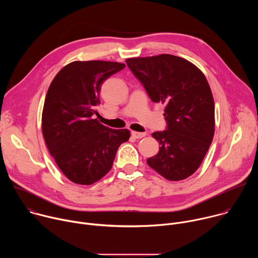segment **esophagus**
Returning <instances> with one entry per match:
<instances>
[{
  "label": "esophagus",
  "mask_w": 258,
  "mask_h": 258,
  "mask_svg": "<svg viewBox=\"0 0 258 258\" xmlns=\"http://www.w3.org/2000/svg\"><path fill=\"white\" fill-rule=\"evenodd\" d=\"M132 136L135 139H142L146 136V133H139V132H132Z\"/></svg>",
  "instance_id": "34e87169"
}]
</instances>
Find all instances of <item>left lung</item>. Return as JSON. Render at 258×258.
I'll use <instances>...</instances> for the list:
<instances>
[{
    "label": "left lung",
    "mask_w": 258,
    "mask_h": 258,
    "mask_svg": "<svg viewBox=\"0 0 258 258\" xmlns=\"http://www.w3.org/2000/svg\"><path fill=\"white\" fill-rule=\"evenodd\" d=\"M125 62L150 99L165 105L167 127L152 134L160 148L147 163L168 180L189 177L214 136V101L205 76L190 61L169 54Z\"/></svg>",
    "instance_id": "1"
}]
</instances>
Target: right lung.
Segmentation results:
<instances>
[{"label": "right lung", "instance_id": "1", "mask_svg": "<svg viewBox=\"0 0 258 258\" xmlns=\"http://www.w3.org/2000/svg\"><path fill=\"white\" fill-rule=\"evenodd\" d=\"M125 64L75 61L52 81L44 103L42 132L47 148L64 175L78 185H92L113 165L128 130L109 128L94 119L101 86Z\"/></svg>", "mask_w": 258, "mask_h": 258}]
</instances>
